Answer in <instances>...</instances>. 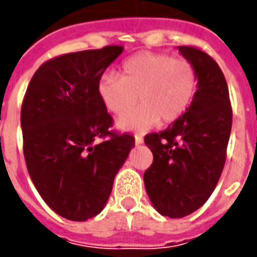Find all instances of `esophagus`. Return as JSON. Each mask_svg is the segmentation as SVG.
<instances>
[{"label":"esophagus","mask_w":257,"mask_h":257,"mask_svg":"<svg viewBox=\"0 0 257 257\" xmlns=\"http://www.w3.org/2000/svg\"><path fill=\"white\" fill-rule=\"evenodd\" d=\"M135 143H136L138 146L142 145V143H143V138L139 136V135H136V136H135Z\"/></svg>","instance_id":"34e87169"}]
</instances>
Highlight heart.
I'll use <instances>...</instances> for the list:
<instances>
[{"label":"heart","mask_w":257,"mask_h":257,"mask_svg":"<svg viewBox=\"0 0 257 257\" xmlns=\"http://www.w3.org/2000/svg\"><path fill=\"white\" fill-rule=\"evenodd\" d=\"M198 89V71L187 58L167 52H139L119 68V77L104 74L97 84V95L107 111L122 117L144 104L118 126L145 131L156 123L169 125L189 110Z\"/></svg>","instance_id":"obj_1"}]
</instances>
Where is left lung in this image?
Masks as SVG:
<instances>
[{
    "label": "left lung",
    "instance_id": "left-lung-1",
    "mask_svg": "<svg viewBox=\"0 0 257 257\" xmlns=\"http://www.w3.org/2000/svg\"><path fill=\"white\" fill-rule=\"evenodd\" d=\"M198 71L189 110L165 131L145 136L153 164L145 172L150 201L162 216L184 217L213 193L227 157L232 110L224 74L215 59L191 45L179 47Z\"/></svg>",
    "mask_w": 257,
    "mask_h": 257
}]
</instances>
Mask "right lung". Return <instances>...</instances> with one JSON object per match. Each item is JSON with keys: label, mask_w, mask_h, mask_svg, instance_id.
Segmentation results:
<instances>
[{"label": "right lung", "mask_w": 257, "mask_h": 257, "mask_svg": "<svg viewBox=\"0 0 257 257\" xmlns=\"http://www.w3.org/2000/svg\"><path fill=\"white\" fill-rule=\"evenodd\" d=\"M121 45L66 53L42 63L22 103L23 154L37 191L58 215L88 220L104 208L112 182L135 146L111 131L97 95Z\"/></svg>", "instance_id": "1"}]
</instances>
